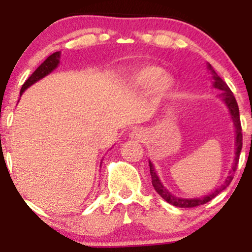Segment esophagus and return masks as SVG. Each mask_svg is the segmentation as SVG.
Listing matches in <instances>:
<instances>
[{
  "mask_svg": "<svg viewBox=\"0 0 252 252\" xmlns=\"http://www.w3.org/2000/svg\"><path fill=\"white\" fill-rule=\"evenodd\" d=\"M129 137L134 138L136 141H141L144 137V132L142 129H134L129 132Z\"/></svg>",
  "mask_w": 252,
  "mask_h": 252,
  "instance_id": "1",
  "label": "esophagus"
}]
</instances>
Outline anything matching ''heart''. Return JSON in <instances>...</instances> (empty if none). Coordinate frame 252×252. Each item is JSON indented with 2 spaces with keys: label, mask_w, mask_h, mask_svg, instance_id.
I'll use <instances>...</instances> for the list:
<instances>
[{
  "label": "heart",
  "mask_w": 252,
  "mask_h": 252,
  "mask_svg": "<svg viewBox=\"0 0 252 252\" xmlns=\"http://www.w3.org/2000/svg\"><path fill=\"white\" fill-rule=\"evenodd\" d=\"M129 84L136 91L146 92L150 90L153 96L158 99L169 97L175 86L174 79L169 74L163 73L162 68L153 65L135 70L129 78Z\"/></svg>",
  "instance_id": "heart-1"
}]
</instances>
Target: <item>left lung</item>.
I'll list each match as a JSON object with an SVG mask.
<instances>
[{
  "label": "left lung",
  "mask_w": 252,
  "mask_h": 252,
  "mask_svg": "<svg viewBox=\"0 0 252 252\" xmlns=\"http://www.w3.org/2000/svg\"><path fill=\"white\" fill-rule=\"evenodd\" d=\"M209 70H211V73H212V79H213V88L220 90V98L224 100L226 106L228 108V111H230L231 118H232L233 124L236 126V158H235V163H233L232 169L230 170V174L226 178L224 184L221 185L219 189H217L215 192H212L211 194L206 195V196H201V198H194V199H185V198H178V196L173 195L172 193L168 192L166 189V187L161 184V180L158 179V174H156L154 166L153 163L149 161V167H150V175H152V184L154 186V189L156 192L158 193L162 198L166 200L167 202H169L170 205L176 207H195V206H200V205L206 204L210 200H212L215 196H217L221 190H224L228 185L231 184L233 179V173L236 172L237 169V164H238L239 161V155H241V150H242V146H243V135H242V126H241V120H239V109H238V104L236 102V98L233 96L232 91H231L230 88L226 85V83L221 79L218 74L216 73L215 70L212 68V66L209 63Z\"/></svg>",
  "instance_id": "left-lung-1"
}]
</instances>
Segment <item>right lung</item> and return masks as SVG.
Wrapping results in <instances>:
<instances>
[{
  "label": "right lung",
  "instance_id": "obj_1",
  "mask_svg": "<svg viewBox=\"0 0 252 252\" xmlns=\"http://www.w3.org/2000/svg\"><path fill=\"white\" fill-rule=\"evenodd\" d=\"M59 59H60V52H56V53L51 54V56L48 57L47 59H46L45 62H43L41 65H40L39 67L33 72V73H32V76L26 80L24 85H22L20 94H22V92H24L26 89L30 88L31 85H33L34 83H36L37 80H40L41 78L46 77L47 74H50L53 70H56L57 66L59 65Z\"/></svg>",
  "mask_w": 252,
  "mask_h": 252
}]
</instances>
